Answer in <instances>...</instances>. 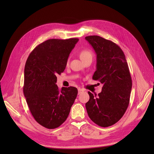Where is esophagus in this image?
Returning a JSON list of instances; mask_svg holds the SVG:
<instances>
[{"mask_svg":"<svg viewBox=\"0 0 154 154\" xmlns=\"http://www.w3.org/2000/svg\"><path fill=\"white\" fill-rule=\"evenodd\" d=\"M84 91L83 90V89H82V88H78V92H79V94H80V93L81 92H84Z\"/></svg>","mask_w":154,"mask_h":154,"instance_id":"obj_1","label":"esophagus"}]
</instances>
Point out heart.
Listing matches in <instances>:
<instances>
[{
	"instance_id": "heart-1",
	"label": "heart",
	"mask_w": 154,
	"mask_h": 154,
	"mask_svg": "<svg viewBox=\"0 0 154 154\" xmlns=\"http://www.w3.org/2000/svg\"><path fill=\"white\" fill-rule=\"evenodd\" d=\"M80 58L83 62H85L88 60H92L93 58V54L92 52L90 49H82L79 52ZM69 63V60L67 61V64Z\"/></svg>"
}]
</instances>
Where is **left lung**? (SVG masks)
<instances>
[{
    "label": "left lung",
    "instance_id": "1",
    "mask_svg": "<svg viewBox=\"0 0 154 154\" xmlns=\"http://www.w3.org/2000/svg\"><path fill=\"white\" fill-rule=\"evenodd\" d=\"M97 55V69L92 79L103 84L98 95L88 92L85 107L88 117L102 127L117 123L128 106L132 79L124 52L111 40L98 35L85 37Z\"/></svg>",
    "mask_w": 154,
    "mask_h": 154
}]
</instances>
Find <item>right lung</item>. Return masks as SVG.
I'll use <instances>...</instances> for the list:
<instances>
[{
    "mask_svg": "<svg viewBox=\"0 0 154 154\" xmlns=\"http://www.w3.org/2000/svg\"><path fill=\"white\" fill-rule=\"evenodd\" d=\"M77 38L48 39L31 52L24 69L23 92L31 114L40 125L54 129L69 116L78 94L74 87L56 85L57 74L66 69Z\"/></svg>",
    "mask_w": 154,
    "mask_h": 154,
    "instance_id": "obj_1",
    "label": "right lung"
}]
</instances>
